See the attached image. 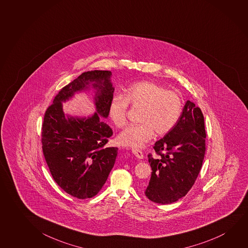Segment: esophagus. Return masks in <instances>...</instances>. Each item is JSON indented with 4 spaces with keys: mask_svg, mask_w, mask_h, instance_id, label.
I'll list each match as a JSON object with an SVG mask.
<instances>
[{
    "mask_svg": "<svg viewBox=\"0 0 248 248\" xmlns=\"http://www.w3.org/2000/svg\"><path fill=\"white\" fill-rule=\"evenodd\" d=\"M131 151L134 154V155L138 158V159H142L143 158V154L141 152V150L137 149H132Z\"/></svg>",
    "mask_w": 248,
    "mask_h": 248,
    "instance_id": "34e87169",
    "label": "esophagus"
}]
</instances>
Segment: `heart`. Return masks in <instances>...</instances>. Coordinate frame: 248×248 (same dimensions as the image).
Listing matches in <instances>:
<instances>
[{
	"mask_svg": "<svg viewBox=\"0 0 248 248\" xmlns=\"http://www.w3.org/2000/svg\"><path fill=\"white\" fill-rule=\"evenodd\" d=\"M129 105L141 109L138 125L127 127L118 136V142L133 149L152 139L154 133L162 137L171 131L179 121L183 100L178 93L151 81L134 84L125 93L117 94L110 99L108 115L115 125L121 128L127 123Z\"/></svg>",
	"mask_w": 248,
	"mask_h": 248,
	"instance_id": "1",
	"label": "heart"
}]
</instances>
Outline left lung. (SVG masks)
Instances as JSON below:
<instances>
[{"label": "left lung", "mask_w": 248, "mask_h": 248, "mask_svg": "<svg viewBox=\"0 0 248 248\" xmlns=\"http://www.w3.org/2000/svg\"><path fill=\"white\" fill-rule=\"evenodd\" d=\"M206 131L202 110L188 100L175 126L149 154L152 168L145 195L150 201L168 204L188 193L202 168Z\"/></svg>", "instance_id": "obj_1"}]
</instances>
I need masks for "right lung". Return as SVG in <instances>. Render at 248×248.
<instances>
[{"mask_svg": "<svg viewBox=\"0 0 248 248\" xmlns=\"http://www.w3.org/2000/svg\"><path fill=\"white\" fill-rule=\"evenodd\" d=\"M109 70L84 72L62 88L47 108L42 124L43 154L56 183L74 198L86 199L99 193L114 166L118 148H107L112 130L102 120L114 88ZM89 82L97 90V112L88 119L64 118L61 101Z\"/></svg>", "mask_w": 248, "mask_h": 248, "instance_id": "right-lung-1", "label": "right lung"}]
</instances>
